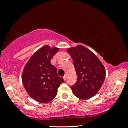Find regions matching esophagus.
<instances>
[{
  "label": "esophagus",
  "mask_w": 128,
  "mask_h": 128,
  "mask_svg": "<svg viewBox=\"0 0 128 128\" xmlns=\"http://www.w3.org/2000/svg\"><path fill=\"white\" fill-rule=\"evenodd\" d=\"M66 78H67V77H66V75H64V76L63 77V78H64V81H66Z\"/></svg>",
  "instance_id": "1"
}]
</instances>
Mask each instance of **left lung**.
Here are the masks:
<instances>
[{
  "label": "left lung",
  "instance_id": "obj_1",
  "mask_svg": "<svg viewBox=\"0 0 128 128\" xmlns=\"http://www.w3.org/2000/svg\"><path fill=\"white\" fill-rule=\"evenodd\" d=\"M78 78L70 87L78 98L89 99L97 93L106 78L104 66L95 54L82 45L68 49Z\"/></svg>",
  "mask_w": 128,
  "mask_h": 128
}]
</instances>
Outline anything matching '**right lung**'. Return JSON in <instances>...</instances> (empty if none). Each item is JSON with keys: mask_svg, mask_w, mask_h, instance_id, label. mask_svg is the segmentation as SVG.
Wrapping results in <instances>:
<instances>
[{"mask_svg": "<svg viewBox=\"0 0 128 128\" xmlns=\"http://www.w3.org/2000/svg\"><path fill=\"white\" fill-rule=\"evenodd\" d=\"M59 48L45 45L38 50L24 67L22 82L29 96L38 102H50L56 97L58 88L64 80L58 76L50 60Z\"/></svg>", "mask_w": 128, "mask_h": 128, "instance_id": "right-lung-1", "label": "right lung"}]
</instances>
